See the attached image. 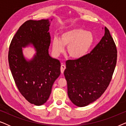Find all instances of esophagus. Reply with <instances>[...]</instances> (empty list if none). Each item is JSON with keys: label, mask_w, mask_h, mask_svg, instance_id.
Returning a JSON list of instances; mask_svg holds the SVG:
<instances>
[{"label": "esophagus", "mask_w": 126, "mask_h": 126, "mask_svg": "<svg viewBox=\"0 0 126 126\" xmlns=\"http://www.w3.org/2000/svg\"><path fill=\"white\" fill-rule=\"evenodd\" d=\"M65 68H66V66H65V65H63V64L61 65V73H63V72H64Z\"/></svg>", "instance_id": "obj_1"}]
</instances>
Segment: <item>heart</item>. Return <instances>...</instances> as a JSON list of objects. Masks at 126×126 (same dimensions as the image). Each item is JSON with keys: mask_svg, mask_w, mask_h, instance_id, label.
I'll use <instances>...</instances> for the list:
<instances>
[{"mask_svg": "<svg viewBox=\"0 0 126 126\" xmlns=\"http://www.w3.org/2000/svg\"><path fill=\"white\" fill-rule=\"evenodd\" d=\"M94 42V37L89 32L81 29H72L62 32L60 39L55 37L52 41V50L56 56L64 51L67 46V51L72 58L78 59L87 54Z\"/></svg>", "mask_w": 126, "mask_h": 126, "instance_id": "b5f03b06", "label": "heart"}]
</instances>
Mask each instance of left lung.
Here are the masks:
<instances>
[{
  "label": "left lung",
  "instance_id": "obj_1",
  "mask_svg": "<svg viewBox=\"0 0 126 126\" xmlns=\"http://www.w3.org/2000/svg\"><path fill=\"white\" fill-rule=\"evenodd\" d=\"M91 53L76 60H68L64 76L68 94L76 106L85 107L105 92L112 77L117 60V49L110 31Z\"/></svg>",
  "mask_w": 126,
  "mask_h": 126
}]
</instances>
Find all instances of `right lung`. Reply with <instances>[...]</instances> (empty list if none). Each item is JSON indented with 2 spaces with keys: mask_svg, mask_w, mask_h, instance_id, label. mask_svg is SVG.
Wrapping results in <instances>:
<instances>
[{
  "mask_svg": "<svg viewBox=\"0 0 126 126\" xmlns=\"http://www.w3.org/2000/svg\"><path fill=\"white\" fill-rule=\"evenodd\" d=\"M48 19L29 20L17 31L8 51V63L17 88L31 104L41 106L50 95L55 80L59 77L60 62L49 56L50 35ZM33 45L37 53L27 61L22 47Z\"/></svg>",
  "mask_w": 126,
  "mask_h": 126,
  "instance_id": "add662e5",
  "label": "right lung"
}]
</instances>
